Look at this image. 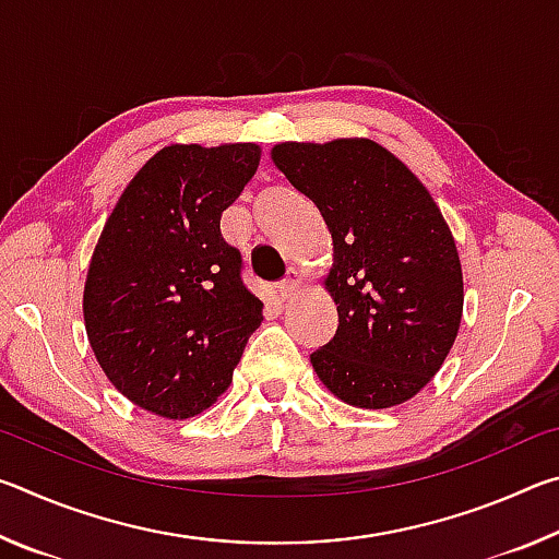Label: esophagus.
<instances>
[{"label":"esophagus","mask_w":559,"mask_h":559,"mask_svg":"<svg viewBox=\"0 0 559 559\" xmlns=\"http://www.w3.org/2000/svg\"><path fill=\"white\" fill-rule=\"evenodd\" d=\"M298 286H300L298 271H296V269H288L286 278H283V281L278 283V296H281V300H288V298L293 296V293L298 290Z\"/></svg>","instance_id":"obj_1"}]
</instances>
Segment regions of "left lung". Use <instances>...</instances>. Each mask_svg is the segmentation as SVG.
Returning <instances> with one entry per match:
<instances>
[{
  "instance_id": "left-lung-1",
  "label": "left lung",
  "mask_w": 559,
  "mask_h": 559,
  "mask_svg": "<svg viewBox=\"0 0 559 559\" xmlns=\"http://www.w3.org/2000/svg\"><path fill=\"white\" fill-rule=\"evenodd\" d=\"M271 157L333 234L325 286L337 330L310 355L313 370L362 409L412 400L447 359L463 310L456 243L437 202L372 140L283 143Z\"/></svg>"
}]
</instances>
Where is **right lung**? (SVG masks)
Segmentation results:
<instances>
[{
    "label": "right lung",
    "instance_id": "add662e5",
    "mask_svg": "<svg viewBox=\"0 0 559 559\" xmlns=\"http://www.w3.org/2000/svg\"><path fill=\"white\" fill-rule=\"evenodd\" d=\"M259 145H169L132 177L93 251L83 318L116 390L189 419L231 382L263 302L241 278L222 212L259 167Z\"/></svg>",
    "mask_w": 559,
    "mask_h": 559
}]
</instances>
